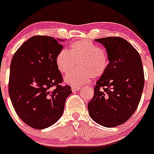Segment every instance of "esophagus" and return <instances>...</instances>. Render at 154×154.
Listing matches in <instances>:
<instances>
[{
    "mask_svg": "<svg viewBox=\"0 0 154 154\" xmlns=\"http://www.w3.org/2000/svg\"><path fill=\"white\" fill-rule=\"evenodd\" d=\"M79 90H81L80 87H72V91H78Z\"/></svg>",
    "mask_w": 154,
    "mask_h": 154,
    "instance_id": "esophagus-1",
    "label": "esophagus"
}]
</instances>
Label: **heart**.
<instances>
[{
	"mask_svg": "<svg viewBox=\"0 0 154 154\" xmlns=\"http://www.w3.org/2000/svg\"><path fill=\"white\" fill-rule=\"evenodd\" d=\"M56 64L59 72L68 73L79 64L80 69L64 77V82L72 86L84 85L91 79H97L103 75L108 67V59L101 48L92 42L80 40L70 45L69 52L62 50L56 57Z\"/></svg>",
	"mask_w": 154,
	"mask_h": 154,
	"instance_id": "obj_1",
	"label": "heart"
}]
</instances>
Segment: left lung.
Here are the masks:
<instances>
[{
  "mask_svg": "<svg viewBox=\"0 0 154 154\" xmlns=\"http://www.w3.org/2000/svg\"><path fill=\"white\" fill-rule=\"evenodd\" d=\"M95 41L104 46L109 63L97 81L87 104L89 114L95 123L112 128L126 122L138 106L144 87L143 63L137 51L123 38Z\"/></svg>",
  "mask_w": 154,
  "mask_h": 154,
  "instance_id": "left-lung-1",
  "label": "left lung"
}]
</instances>
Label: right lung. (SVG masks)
I'll return each instance as SVG.
<instances>
[{
    "instance_id": "1",
    "label": "right lung",
    "mask_w": 154,
    "mask_h": 154,
    "mask_svg": "<svg viewBox=\"0 0 154 154\" xmlns=\"http://www.w3.org/2000/svg\"><path fill=\"white\" fill-rule=\"evenodd\" d=\"M63 39L34 36L24 42L13 56L9 93L20 118L29 126L43 129L62 117L70 86L62 87V76L56 57Z\"/></svg>"
}]
</instances>
